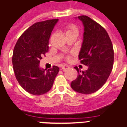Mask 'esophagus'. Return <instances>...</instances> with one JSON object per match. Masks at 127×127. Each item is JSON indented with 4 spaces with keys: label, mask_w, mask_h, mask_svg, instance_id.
Listing matches in <instances>:
<instances>
[{
    "label": "esophagus",
    "mask_w": 127,
    "mask_h": 127,
    "mask_svg": "<svg viewBox=\"0 0 127 127\" xmlns=\"http://www.w3.org/2000/svg\"><path fill=\"white\" fill-rule=\"evenodd\" d=\"M69 65H62V69L64 70V71H65V70H66L67 69H69Z\"/></svg>",
    "instance_id": "34e87169"
}]
</instances>
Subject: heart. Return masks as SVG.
I'll use <instances>...</instances> for the list:
<instances>
[{"mask_svg":"<svg viewBox=\"0 0 127 127\" xmlns=\"http://www.w3.org/2000/svg\"><path fill=\"white\" fill-rule=\"evenodd\" d=\"M66 34L67 33H69V32H78V29L76 28V27L74 26V25L72 24H69L68 25L67 28H66ZM68 59L70 58V56H68L67 57Z\"/></svg>","mask_w":127,"mask_h":127,"instance_id":"1","label":"heart"}]
</instances>
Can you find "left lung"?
I'll return each instance as SVG.
<instances>
[{"mask_svg": "<svg viewBox=\"0 0 127 127\" xmlns=\"http://www.w3.org/2000/svg\"><path fill=\"white\" fill-rule=\"evenodd\" d=\"M78 18L84 26L78 57L81 64L88 66V69L81 71L74 67L78 74L71 86L77 93L89 95L99 90L110 76L114 64V49L109 34L101 25L85 15Z\"/></svg>", "mask_w": 127, "mask_h": 127, "instance_id": "obj_1", "label": "left lung"}]
</instances>
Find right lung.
Masks as SVG:
<instances>
[{"label": "right lung", "instance_id": "obj_1", "mask_svg": "<svg viewBox=\"0 0 127 127\" xmlns=\"http://www.w3.org/2000/svg\"><path fill=\"white\" fill-rule=\"evenodd\" d=\"M58 19L34 23L18 38L14 47L12 63L20 86L33 95H42L51 89L59 67L41 69L40 62L49 51V40Z\"/></svg>", "mask_w": 127, "mask_h": 127}]
</instances>
